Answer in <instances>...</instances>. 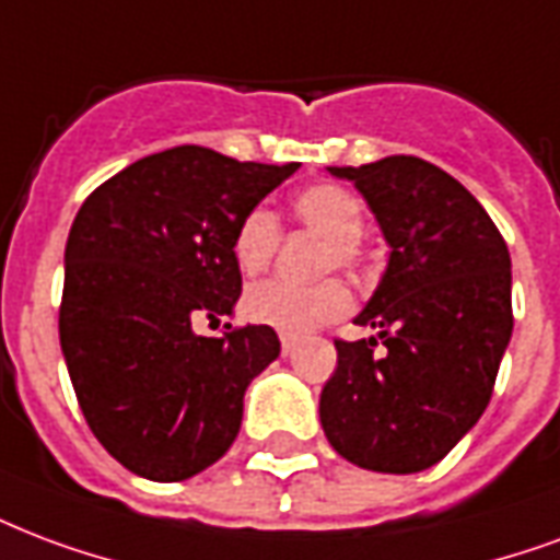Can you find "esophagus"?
<instances>
[{
    "label": "esophagus",
    "instance_id": "34e87169",
    "mask_svg": "<svg viewBox=\"0 0 560 560\" xmlns=\"http://www.w3.org/2000/svg\"><path fill=\"white\" fill-rule=\"evenodd\" d=\"M281 353L284 355H291L293 353V347H296V335H288V332H281Z\"/></svg>",
    "mask_w": 560,
    "mask_h": 560
}]
</instances>
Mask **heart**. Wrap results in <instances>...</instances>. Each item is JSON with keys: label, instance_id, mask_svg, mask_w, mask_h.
Wrapping results in <instances>:
<instances>
[{"label": "heart", "instance_id": "heart-1", "mask_svg": "<svg viewBox=\"0 0 560 560\" xmlns=\"http://www.w3.org/2000/svg\"><path fill=\"white\" fill-rule=\"evenodd\" d=\"M293 219L308 231L326 237L320 252V269H347L364 272L371 252L364 246V207L362 201L338 184L305 186L293 198ZM281 246V222L267 207H255L240 219L231 237V255L243 276H258L272 264ZM353 296L338 279L314 284L269 279L252 284L243 296V312L255 323L272 326L279 332L296 335L332 323L350 312Z\"/></svg>", "mask_w": 560, "mask_h": 560}]
</instances>
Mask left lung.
<instances>
[{
	"label": "left lung",
	"mask_w": 560,
	"mask_h": 560,
	"mask_svg": "<svg viewBox=\"0 0 560 560\" xmlns=\"http://www.w3.org/2000/svg\"><path fill=\"white\" fill-rule=\"evenodd\" d=\"M359 186L392 258L359 326L335 338L320 392L323 433L362 469L412 475L445 457L490 404L513 332L511 255L466 186L418 156L332 165Z\"/></svg>",
	"instance_id": "left-lung-1"
}]
</instances>
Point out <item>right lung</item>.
<instances>
[{
    "instance_id": "1",
    "label": "right lung",
    "mask_w": 560,
    "mask_h": 560,
    "mask_svg": "<svg viewBox=\"0 0 560 560\" xmlns=\"http://www.w3.org/2000/svg\"><path fill=\"white\" fill-rule=\"evenodd\" d=\"M296 168L180 144L82 201L65 248L61 353L91 433L136 475L192 478L237 439L243 395L279 335L228 326L205 338L192 317L231 312L243 291L234 228Z\"/></svg>"
}]
</instances>
